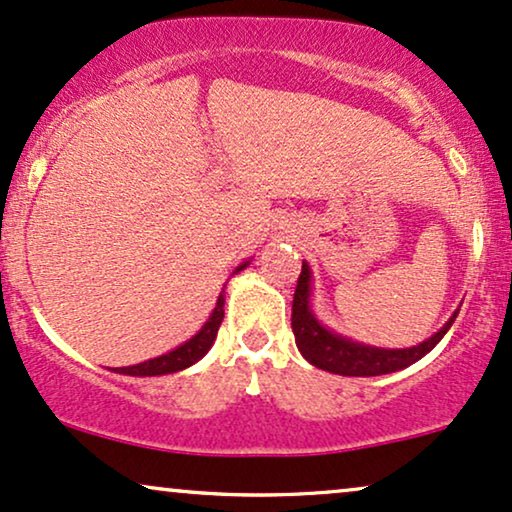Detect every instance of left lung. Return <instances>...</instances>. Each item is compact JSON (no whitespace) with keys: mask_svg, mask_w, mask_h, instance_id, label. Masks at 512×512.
<instances>
[{"mask_svg":"<svg viewBox=\"0 0 512 512\" xmlns=\"http://www.w3.org/2000/svg\"><path fill=\"white\" fill-rule=\"evenodd\" d=\"M458 309L451 314V319L444 323L432 338L423 340L420 345L404 347V349H385L357 342L345 335L331 331L316 319L312 312V269L307 262H302V274L297 278V288L293 297V333L295 345L300 354L309 364L321 368V371L338 373V375H357V378H368V375H385L401 371V368L416 364L425 354L432 352L439 340L444 338L451 323L456 321Z\"/></svg>","mask_w":512,"mask_h":512,"instance_id":"8db88e82","label":"left lung"}]
</instances>
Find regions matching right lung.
<instances>
[{
    "instance_id": "add662e5",
    "label": "right lung",
    "mask_w": 512,
    "mask_h": 512,
    "mask_svg": "<svg viewBox=\"0 0 512 512\" xmlns=\"http://www.w3.org/2000/svg\"><path fill=\"white\" fill-rule=\"evenodd\" d=\"M248 262H243L241 267H236L234 274L238 271H243L248 267ZM222 319H224V290L219 293L217 297V304L215 309H212L210 319L203 323V328L184 342V345L174 347L172 352H165L160 354V357L155 359H148V361H141L137 366H122V368H113L115 373H122V375H137V378H151V375H167V373H177V371H184V368H189L196 364L205 357V354L210 352L212 342L217 338V331L219 326H222Z\"/></svg>"
}]
</instances>
